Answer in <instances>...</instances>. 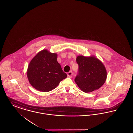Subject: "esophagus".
I'll return each instance as SVG.
<instances>
[{
    "label": "esophagus",
    "instance_id": "1",
    "mask_svg": "<svg viewBox=\"0 0 133 133\" xmlns=\"http://www.w3.org/2000/svg\"><path fill=\"white\" fill-rule=\"evenodd\" d=\"M67 75L68 76L70 77V78H71L72 76H73V73H72V71H70L68 73V74H67Z\"/></svg>",
    "mask_w": 133,
    "mask_h": 133
}]
</instances>
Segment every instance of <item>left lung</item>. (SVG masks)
Masks as SVG:
<instances>
[{"label":"left lung","instance_id":"1","mask_svg":"<svg viewBox=\"0 0 133 133\" xmlns=\"http://www.w3.org/2000/svg\"><path fill=\"white\" fill-rule=\"evenodd\" d=\"M76 62L79 68L75 82L82 91L91 92L103 86L107 78V71L100 60L94 56L80 55L77 57Z\"/></svg>","mask_w":133,"mask_h":133}]
</instances>
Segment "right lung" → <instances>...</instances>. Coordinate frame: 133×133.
<instances>
[{"label": "right lung", "instance_id": "add662e5", "mask_svg": "<svg viewBox=\"0 0 133 133\" xmlns=\"http://www.w3.org/2000/svg\"><path fill=\"white\" fill-rule=\"evenodd\" d=\"M56 53L45 49L40 51L30 61L27 75L29 82L39 91L54 89L67 75L57 62Z\"/></svg>", "mask_w": 133, "mask_h": 133}]
</instances>
